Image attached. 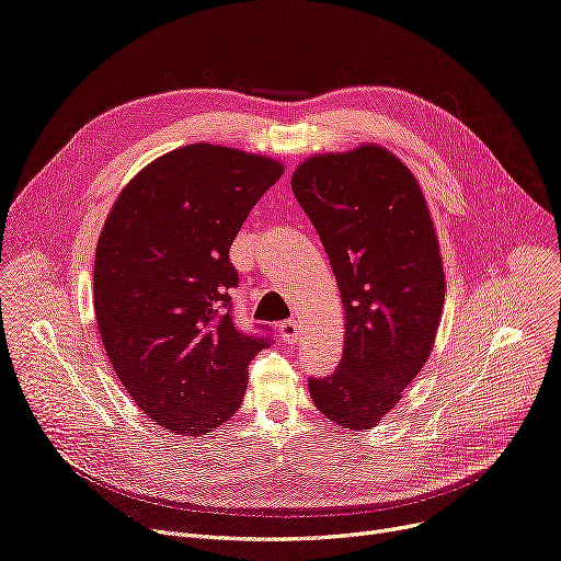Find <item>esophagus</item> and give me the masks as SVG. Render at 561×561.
Instances as JSON below:
<instances>
[{
  "label": "esophagus",
  "mask_w": 561,
  "mask_h": 561,
  "mask_svg": "<svg viewBox=\"0 0 561 561\" xmlns=\"http://www.w3.org/2000/svg\"><path fill=\"white\" fill-rule=\"evenodd\" d=\"M279 337L284 340V342H288V344H296L298 342V337H300V325H298V321H284V323H279Z\"/></svg>",
  "instance_id": "1"
}]
</instances>
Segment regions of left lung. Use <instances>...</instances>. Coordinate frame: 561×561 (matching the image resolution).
Instances as JSON below:
<instances>
[{
    "instance_id": "1",
    "label": "left lung",
    "mask_w": 561,
    "mask_h": 561,
    "mask_svg": "<svg viewBox=\"0 0 561 561\" xmlns=\"http://www.w3.org/2000/svg\"><path fill=\"white\" fill-rule=\"evenodd\" d=\"M291 190L314 224L344 305V354L309 379L323 416L371 430L423 369L444 312V263L419 180L381 145L317 154Z\"/></svg>"
}]
</instances>
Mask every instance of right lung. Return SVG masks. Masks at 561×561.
Listing matches in <instances>:
<instances>
[{"mask_svg": "<svg viewBox=\"0 0 561 561\" xmlns=\"http://www.w3.org/2000/svg\"><path fill=\"white\" fill-rule=\"evenodd\" d=\"M284 173L270 157L194 142L119 192L94 259V314L115 375L152 423L201 437L242 404L263 335L231 317L240 226ZM265 330V328H263Z\"/></svg>", "mask_w": 561, "mask_h": 561, "instance_id": "1", "label": "right lung"}]
</instances>
